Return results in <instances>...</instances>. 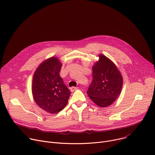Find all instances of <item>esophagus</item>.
Segmentation results:
<instances>
[{
    "instance_id": "1",
    "label": "esophagus",
    "mask_w": 155,
    "mask_h": 155,
    "mask_svg": "<svg viewBox=\"0 0 155 155\" xmlns=\"http://www.w3.org/2000/svg\"><path fill=\"white\" fill-rule=\"evenodd\" d=\"M77 89H78V87H71L70 88V91H71V92H73L74 91H76V90H77Z\"/></svg>"
}]
</instances>
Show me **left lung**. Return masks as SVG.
Returning <instances> with one entry per match:
<instances>
[{
  "label": "left lung",
  "mask_w": 155,
  "mask_h": 155,
  "mask_svg": "<svg viewBox=\"0 0 155 155\" xmlns=\"http://www.w3.org/2000/svg\"><path fill=\"white\" fill-rule=\"evenodd\" d=\"M92 81L87 94L100 107L111 105L121 93L123 79L118 69L109 58L99 55L92 66Z\"/></svg>",
  "instance_id": "8db88e82"
}]
</instances>
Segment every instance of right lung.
<instances>
[{"instance_id":"right-lung-1","label":"right lung","mask_w":155,"mask_h":155,"mask_svg":"<svg viewBox=\"0 0 155 155\" xmlns=\"http://www.w3.org/2000/svg\"><path fill=\"white\" fill-rule=\"evenodd\" d=\"M61 68L59 60L51 57L39 66L33 76L34 100L40 108L51 114L65 107L71 94L60 76Z\"/></svg>"}]
</instances>
